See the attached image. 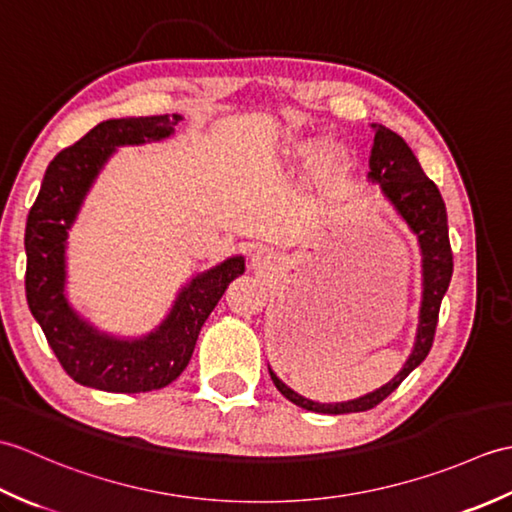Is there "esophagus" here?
Wrapping results in <instances>:
<instances>
[{"label": "esophagus", "instance_id": "34e87169", "mask_svg": "<svg viewBox=\"0 0 512 512\" xmlns=\"http://www.w3.org/2000/svg\"><path fill=\"white\" fill-rule=\"evenodd\" d=\"M275 264H277V253L268 246L257 248L255 253L250 255V268L257 270V273H266V270H273Z\"/></svg>", "mask_w": 512, "mask_h": 512}]
</instances>
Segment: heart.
Listing matches in <instances>:
<instances>
[{
  "instance_id": "obj_1",
  "label": "heart",
  "mask_w": 512,
  "mask_h": 512,
  "mask_svg": "<svg viewBox=\"0 0 512 512\" xmlns=\"http://www.w3.org/2000/svg\"><path fill=\"white\" fill-rule=\"evenodd\" d=\"M330 140L325 136H299V138H290L284 145L277 149V158L281 162H288V165H297V167H308L312 162H317V178L334 184L341 182L345 178V173L350 171V154L343 147H332L328 152Z\"/></svg>"
}]
</instances>
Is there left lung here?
<instances>
[{
  "instance_id": "8db88e82",
  "label": "left lung",
  "mask_w": 512,
  "mask_h": 512,
  "mask_svg": "<svg viewBox=\"0 0 512 512\" xmlns=\"http://www.w3.org/2000/svg\"><path fill=\"white\" fill-rule=\"evenodd\" d=\"M374 127V145L369 156V173L367 180L378 184L380 195L391 204V209L398 213L402 222L409 226V231L416 235L420 248V273H422V295H420V312L416 339H413L411 354L407 356L400 372L374 391L365 396H358L345 402H317L297 394L281 380L273 367H268L270 378L275 387L297 407L314 413H354L367 411L383 402L424 358H427L433 334H436L438 312L444 292L449 290L453 275V255L449 244V224H447V206L436 184H433L420 167L418 158L413 156L409 145L396 132H391L385 125L372 123Z\"/></svg>"
}]
</instances>
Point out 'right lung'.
<instances>
[{
  "label": "right lung",
  "instance_id": "add662e5",
  "mask_svg": "<svg viewBox=\"0 0 512 512\" xmlns=\"http://www.w3.org/2000/svg\"><path fill=\"white\" fill-rule=\"evenodd\" d=\"M180 114L110 118L57 154L43 176L26 222V299L61 367L79 385L112 394L167 387L189 365L204 321L228 284L244 275L233 255L184 284L154 330L116 336L83 319L68 299V237L99 173L121 147L160 143Z\"/></svg>",
  "mask_w": 512,
  "mask_h": 512
}]
</instances>
